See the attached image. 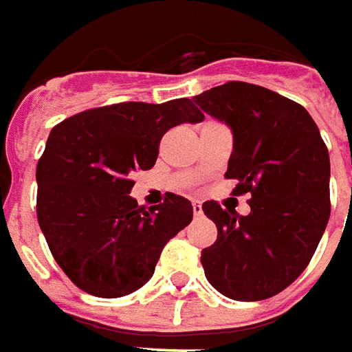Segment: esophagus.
Listing matches in <instances>:
<instances>
[{"mask_svg": "<svg viewBox=\"0 0 352 352\" xmlns=\"http://www.w3.org/2000/svg\"><path fill=\"white\" fill-rule=\"evenodd\" d=\"M192 208H194V213H196V215H201V213H204V210H201V204H199V201H194V204H192Z\"/></svg>", "mask_w": 352, "mask_h": 352, "instance_id": "1", "label": "esophagus"}]
</instances>
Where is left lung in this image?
I'll return each instance as SVG.
<instances>
[{
	"label": "left lung",
	"mask_w": 352,
	"mask_h": 352,
	"mask_svg": "<svg viewBox=\"0 0 352 352\" xmlns=\"http://www.w3.org/2000/svg\"><path fill=\"white\" fill-rule=\"evenodd\" d=\"M233 133L225 178L250 194V213L217 201L204 213L217 241L201 250L206 278L236 302H258L288 288L309 264L329 221V153L311 116L272 89L229 82L194 98Z\"/></svg>",
	"instance_id": "8db88e82"
}]
</instances>
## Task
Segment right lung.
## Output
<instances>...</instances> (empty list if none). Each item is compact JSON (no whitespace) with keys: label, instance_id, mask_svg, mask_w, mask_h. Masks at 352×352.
Returning <instances> with one entry per match:
<instances>
[{"label":"right lung","instance_id":"add662e5","mask_svg":"<svg viewBox=\"0 0 352 352\" xmlns=\"http://www.w3.org/2000/svg\"><path fill=\"white\" fill-rule=\"evenodd\" d=\"M199 121L204 113L182 98L88 109L50 131L36 164V217L54 261L80 290L121 298L153 278L194 208L176 194L139 206L129 196L131 172L155 166L166 131Z\"/></svg>","mask_w":352,"mask_h":352}]
</instances>
